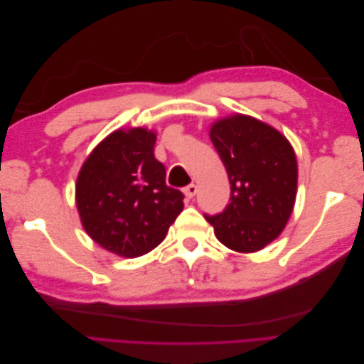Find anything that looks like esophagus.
<instances>
[{
  "label": "esophagus",
  "mask_w": 364,
  "mask_h": 364,
  "mask_svg": "<svg viewBox=\"0 0 364 364\" xmlns=\"http://www.w3.org/2000/svg\"><path fill=\"white\" fill-rule=\"evenodd\" d=\"M196 193H197V186L194 183L186 185L185 188H183V194H185L186 199H193V197L196 196Z\"/></svg>",
  "instance_id": "esophagus-1"
}]
</instances>
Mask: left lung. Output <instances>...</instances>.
Segmentation results:
<instances>
[{
    "label": "left lung",
    "instance_id": "left-lung-1",
    "mask_svg": "<svg viewBox=\"0 0 364 364\" xmlns=\"http://www.w3.org/2000/svg\"><path fill=\"white\" fill-rule=\"evenodd\" d=\"M209 138L226 168L230 197L222 213L205 218L226 247L243 253L261 250L282 232L293 211V147L277 129L241 114L218 119Z\"/></svg>",
    "mask_w": 364,
    "mask_h": 364
}]
</instances>
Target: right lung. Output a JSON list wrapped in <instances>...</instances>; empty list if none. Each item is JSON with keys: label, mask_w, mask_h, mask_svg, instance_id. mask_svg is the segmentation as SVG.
I'll return each mask as SVG.
<instances>
[{"label": "right lung", "mask_w": 364, "mask_h": 364, "mask_svg": "<svg viewBox=\"0 0 364 364\" xmlns=\"http://www.w3.org/2000/svg\"><path fill=\"white\" fill-rule=\"evenodd\" d=\"M155 141L156 135L142 127L115 130L92 150L77 178L75 202L85 230L119 257L155 249L183 209V194L165 183Z\"/></svg>", "instance_id": "obj_1"}]
</instances>
